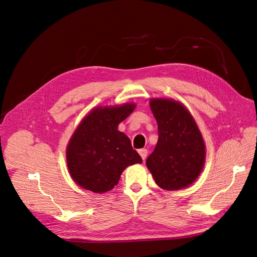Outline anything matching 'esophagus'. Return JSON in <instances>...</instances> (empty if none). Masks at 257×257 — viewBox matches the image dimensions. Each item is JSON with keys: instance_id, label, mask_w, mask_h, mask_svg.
Returning a JSON list of instances; mask_svg holds the SVG:
<instances>
[{"instance_id": "obj_1", "label": "esophagus", "mask_w": 257, "mask_h": 257, "mask_svg": "<svg viewBox=\"0 0 257 257\" xmlns=\"http://www.w3.org/2000/svg\"><path fill=\"white\" fill-rule=\"evenodd\" d=\"M138 153H139V155H141V157H142L143 161H145V160L147 159V155H148V151H147V149H141V150L138 151Z\"/></svg>"}]
</instances>
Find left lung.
<instances>
[{"instance_id": "1", "label": "left lung", "mask_w": 257, "mask_h": 257, "mask_svg": "<svg viewBox=\"0 0 257 257\" xmlns=\"http://www.w3.org/2000/svg\"><path fill=\"white\" fill-rule=\"evenodd\" d=\"M150 107L158 123L159 141L147 159V167L163 190L184 189L204 168L203 136L190 111L177 100L152 98Z\"/></svg>"}]
</instances>
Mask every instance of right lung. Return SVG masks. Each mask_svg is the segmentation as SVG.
<instances>
[{"instance_id":"1","label":"right lung","mask_w":257,"mask_h":257,"mask_svg":"<svg viewBox=\"0 0 257 257\" xmlns=\"http://www.w3.org/2000/svg\"><path fill=\"white\" fill-rule=\"evenodd\" d=\"M136 105L96 107L84 116L69 139L66 149L68 172L81 188L105 193L118 184L127 166L143 163L130 138L118 125Z\"/></svg>"}]
</instances>
